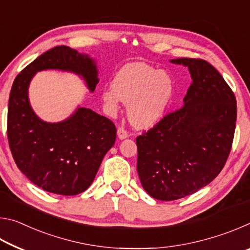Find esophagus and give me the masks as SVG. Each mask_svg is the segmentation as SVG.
Here are the masks:
<instances>
[{"mask_svg": "<svg viewBox=\"0 0 250 250\" xmlns=\"http://www.w3.org/2000/svg\"><path fill=\"white\" fill-rule=\"evenodd\" d=\"M117 133H118V137H119V139H121V140H122V139H125V138L129 137L128 131H126L125 128H122V126L118 128Z\"/></svg>", "mask_w": 250, "mask_h": 250, "instance_id": "34e87169", "label": "esophagus"}]
</instances>
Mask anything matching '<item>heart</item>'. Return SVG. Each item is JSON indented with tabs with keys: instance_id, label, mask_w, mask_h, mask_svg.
I'll return each instance as SVG.
<instances>
[{
	"instance_id": "heart-1",
	"label": "heart",
	"mask_w": 250,
	"mask_h": 250,
	"mask_svg": "<svg viewBox=\"0 0 250 250\" xmlns=\"http://www.w3.org/2000/svg\"><path fill=\"white\" fill-rule=\"evenodd\" d=\"M174 97V83L168 74L137 62L118 71L112 88L103 91L104 103L115 111L120 100L128 104V117L138 128H150L162 119Z\"/></svg>"
}]
</instances>
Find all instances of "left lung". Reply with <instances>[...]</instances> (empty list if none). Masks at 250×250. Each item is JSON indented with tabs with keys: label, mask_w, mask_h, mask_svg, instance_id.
Segmentation results:
<instances>
[{
	"label": "left lung",
	"mask_w": 250,
	"mask_h": 250,
	"mask_svg": "<svg viewBox=\"0 0 250 250\" xmlns=\"http://www.w3.org/2000/svg\"><path fill=\"white\" fill-rule=\"evenodd\" d=\"M192 83L184 105L167 113L137 138V168L150 196L174 201L209 184L225 166L234 140L237 104L234 92L204 59L177 58Z\"/></svg>",
	"instance_id": "left-lung-1"
}]
</instances>
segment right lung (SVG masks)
Returning <instances> with one entry per match:
<instances>
[{"label":"right lung","mask_w":250,"mask_h":250,"mask_svg":"<svg viewBox=\"0 0 250 250\" xmlns=\"http://www.w3.org/2000/svg\"><path fill=\"white\" fill-rule=\"evenodd\" d=\"M70 71L95 91L99 83L95 61L68 46L47 50L16 76L7 110V139L16 166L46 192L77 195L89 188L105 153L115 145L117 129L111 120L79 107L66 120L50 124L35 115L28 86L37 71Z\"/></svg>","instance_id":"obj_1"}]
</instances>
